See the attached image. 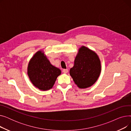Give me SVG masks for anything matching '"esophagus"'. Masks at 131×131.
<instances>
[{
  "label": "esophagus",
  "mask_w": 131,
  "mask_h": 131,
  "mask_svg": "<svg viewBox=\"0 0 131 131\" xmlns=\"http://www.w3.org/2000/svg\"><path fill=\"white\" fill-rule=\"evenodd\" d=\"M68 70L67 69H64L63 70V73H68Z\"/></svg>",
  "instance_id": "1"
}]
</instances>
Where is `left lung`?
I'll list each match as a JSON object with an SVG mask.
<instances>
[{
	"label": "left lung",
	"instance_id": "obj_1",
	"mask_svg": "<svg viewBox=\"0 0 131 131\" xmlns=\"http://www.w3.org/2000/svg\"><path fill=\"white\" fill-rule=\"evenodd\" d=\"M101 70V61L94 51L82 46L74 60L70 74L74 83L80 89L91 86L99 78Z\"/></svg>",
	"mask_w": 131,
	"mask_h": 131
}]
</instances>
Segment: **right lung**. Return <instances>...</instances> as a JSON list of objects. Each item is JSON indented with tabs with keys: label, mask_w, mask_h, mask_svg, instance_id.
Masks as SVG:
<instances>
[{
	"label": "right lung",
	"mask_w": 131,
	"mask_h": 131,
	"mask_svg": "<svg viewBox=\"0 0 131 131\" xmlns=\"http://www.w3.org/2000/svg\"><path fill=\"white\" fill-rule=\"evenodd\" d=\"M27 73L34 86L47 91L53 87L61 71L51 64L43 51L39 50L30 60Z\"/></svg>",
	"instance_id": "1"
}]
</instances>
